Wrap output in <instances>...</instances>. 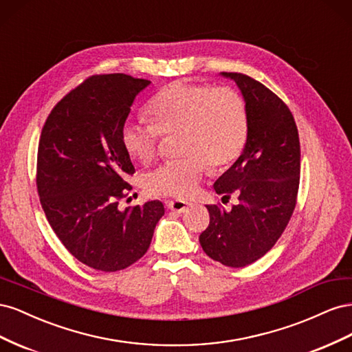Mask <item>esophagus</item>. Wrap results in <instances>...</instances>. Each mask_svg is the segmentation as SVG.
Instances as JSON below:
<instances>
[{"label": "esophagus", "instance_id": "34e87169", "mask_svg": "<svg viewBox=\"0 0 352 352\" xmlns=\"http://www.w3.org/2000/svg\"><path fill=\"white\" fill-rule=\"evenodd\" d=\"M167 207L176 212H185L189 208V204L182 199H172L167 202Z\"/></svg>", "mask_w": 352, "mask_h": 352}]
</instances>
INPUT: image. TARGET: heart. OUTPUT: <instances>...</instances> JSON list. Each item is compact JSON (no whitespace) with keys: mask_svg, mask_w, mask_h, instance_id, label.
<instances>
[{"mask_svg":"<svg viewBox=\"0 0 352 352\" xmlns=\"http://www.w3.org/2000/svg\"><path fill=\"white\" fill-rule=\"evenodd\" d=\"M151 123L124 122V151L142 164L154 162L162 136L176 138L182 157L167 162L146 177L151 194L188 199L197 194L202 176L229 167L248 140V110L242 95L229 87L173 82L146 105Z\"/></svg>","mask_w":352,"mask_h":352,"instance_id":"b5f03b06","label":"heart"}]
</instances>
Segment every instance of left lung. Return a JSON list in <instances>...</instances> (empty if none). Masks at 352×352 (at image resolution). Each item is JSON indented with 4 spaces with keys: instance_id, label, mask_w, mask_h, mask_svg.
<instances>
[{
    "instance_id": "left-lung-1",
    "label": "left lung",
    "mask_w": 352,
    "mask_h": 352,
    "mask_svg": "<svg viewBox=\"0 0 352 352\" xmlns=\"http://www.w3.org/2000/svg\"><path fill=\"white\" fill-rule=\"evenodd\" d=\"M239 87L248 110L243 153L216 182L223 198L238 195L232 210L207 206L210 225L199 243L210 258L245 267L261 258L282 236L296 206L301 150L287 105L263 83L243 73H221Z\"/></svg>"
}]
</instances>
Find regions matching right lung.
<instances>
[{
	"mask_svg": "<svg viewBox=\"0 0 352 352\" xmlns=\"http://www.w3.org/2000/svg\"><path fill=\"white\" fill-rule=\"evenodd\" d=\"M151 82L124 73L94 74L63 97L42 127L36 188L50 226L88 267L119 272L150 248L162 201L119 208L132 186L120 141L135 97Z\"/></svg>",
	"mask_w": 352,
	"mask_h": 352,
	"instance_id": "obj_1",
	"label": "right lung"
}]
</instances>
